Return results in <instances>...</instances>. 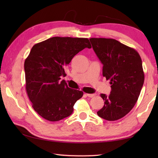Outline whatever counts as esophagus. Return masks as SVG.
<instances>
[{"label": "esophagus", "mask_w": 158, "mask_h": 158, "mask_svg": "<svg viewBox=\"0 0 158 158\" xmlns=\"http://www.w3.org/2000/svg\"><path fill=\"white\" fill-rule=\"evenodd\" d=\"M85 95L88 96V97L93 98V97H94V96L95 95V94H94V93H93V94H89V93H86V94H85Z\"/></svg>", "instance_id": "1"}]
</instances>
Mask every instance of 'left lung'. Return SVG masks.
<instances>
[{
  "mask_svg": "<svg viewBox=\"0 0 158 158\" xmlns=\"http://www.w3.org/2000/svg\"><path fill=\"white\" fill-rule=\"evenodd\" d=\"M93 49L103 64L102 74L110 81L109 95L101 94L105 105L97 114L106 121H117L132 110L144 82L139 53L111 38H90Z\"/></svg>",
  "mask_w": 158,
  "mask_h": 158,
  "instance_id": "1",
  "label": "left lung"
}]
</instances>
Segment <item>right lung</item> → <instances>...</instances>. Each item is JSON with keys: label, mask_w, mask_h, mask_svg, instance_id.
I'll return each mask as SVG.
<instances>
[{"label": "right lung", "mask_w": 158, "mask_h": 158, "mask_svg": "<svg viewBox=\"0 0 158 158\" xmlns=\"http://www.w3.org/2000/svg\"><path fill=\"white\" fill-rule=\"evenodd\" d=\"M91 48L88 38L53 37L35 44L26 58V90L32 106L40 116L55 122L70 116L84 93L69 89L65 68L85 48Z\"/></svg>", "instance_id": "right-lung-1"}]
</instances>
